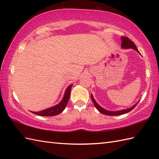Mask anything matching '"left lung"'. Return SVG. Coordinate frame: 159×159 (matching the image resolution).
<instances>
[{
	"mask_svg": "<svg viewBox=\"0 0 159 159\" xmlns=\"http://www.w3.org/2000/svg\"><path fill=\"white\" fill-rule=\"evenodd\" d=\"M121 42H122V43H121V46L123 48H133L134 50H135L137 52H139V51L137 48V47L135 44L134 43V42L132 41V40H130L129 38H127V37H121ZM91 98H92V102L96 109L98 110L101 113L107 115V116H120V115L130 112V111L133 110L137 105V104H135V105H134L133 107H131L130 109H124V110H121L119 111H107L105 109H104L103 108L99 106V104L96 102L95 100H94L92 95H91Z\"/></svg>",
	"mask_w": 159,
	"mask_h": 159,
	"instance_id": "8db88e82",
	"label": "left lung"
}]
</instances>
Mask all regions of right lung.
Wrapping results in <instances>:
<instances>
[{
	"label": "right lung",
	"mask_w": 159,
	"mask_h": 159,
	"mask_svg": "<svg viewBox=\"0 0 159 159\" xmlns=\"http://www.w3.org/2000/svg\"><path fill=\"white\" fill-rule=\"evenodd\" d=\"M72 86V85H71L67 87L63 100H61V102L57 104V105L52 107L51 108H49V109L43 110L42 111H39V112H32V113L40 116H54L61 113L64 110V109L66 108L67 102H68Z\"/></svg>",
	"instance_id": "right-lung-1"
}]
</instances>
